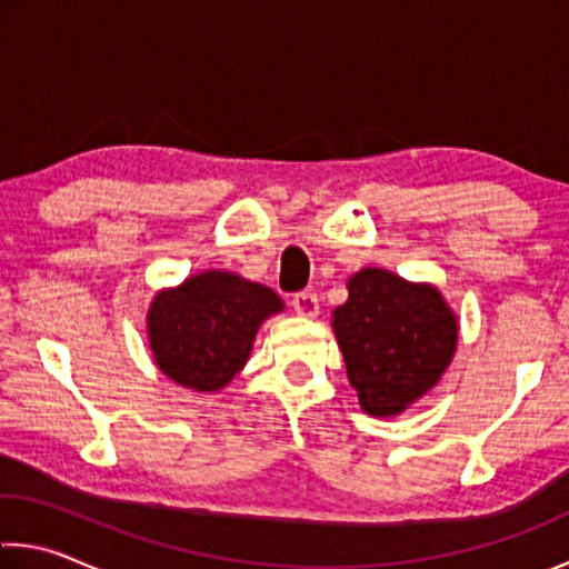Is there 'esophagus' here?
I'll return each mask as SVG.
<instances>
[{"label":"esophagus","mask_w":569,"mask_h":569,"mask_svg":"<svg viewBox=\"0 0 569 569\" xmlns=\"http://www.w3.org/2000/svg\"><path fill=\"white\" fill-rule=\"evenodd\" d=\"M291 306H293V311L303 319H313L319 313V299H317V293H311V291L296 293Z\"/></svg>","instance_id":"34e87169"}]
</instances>
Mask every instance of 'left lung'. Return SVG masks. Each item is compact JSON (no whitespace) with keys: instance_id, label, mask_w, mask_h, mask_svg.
Returning <instances> with one entry per match:
<instances>
[{"instance_id":"left-lung-1","label":"left lung","mask_w":569,"mask_h":569,"mask_svg":"<svg viewBox=\"0 0 569 569\" xmlns=\"http://www.w3.org/2000/svg\"><path fill=\"white\" fill-rule=\"evenodd\" d=\"M347 288L331 317L347 377L367 415L392 418L440 382L456 355V313L436 286L382 268H362Z\"/></svg>"}]
</instances>
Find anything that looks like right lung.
Instances as JSON below:
<instances>
[{
	"label": "right lung",
	"instance_id": "obj_1",
	"mask_svg": "<svg viewBox=\"0 0 569 569\" xmlns=\"http://www.w3.org/2000/svg\"><path fill=\"white\" fill-rule=\"evenodd\" d=\"M283 311L281 296L230 270H202L154 296L147 313L149 347L169 380L218 392L246 367L256 333Z\"/></svg>",
	"mask_w": 569,
	"mask_h": 569
}]
</instances>
